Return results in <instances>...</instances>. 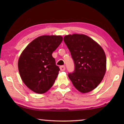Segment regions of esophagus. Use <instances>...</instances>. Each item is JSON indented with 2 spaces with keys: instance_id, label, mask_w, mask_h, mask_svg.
<instances>
[{
  "instance_id": "34e87169",
  "label": "esophagus",
  "mask_w": 124,
  "mask_h": 124,
  "mask_svg": "<svg viewBox=\"0 0 124 124\" xmlns=\"http://www.w3.org/2000/svg\"><path fill=\"white\" fill-rule=\"evenodd\" d=\"M60 70L61 71H64V70H66V67H65V66H60Z\"/></svg>"
}]
</instances>
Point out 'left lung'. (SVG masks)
<instances>
[{
	"mask_svg": "<svg viewBox=\"0 0 124 124\" xmlns=\"http://www.w3.org/2000/svg\"><path fill=\"white\" fill-rule=\"evenodd\" d=\"M64 41L70 52L75 70L68 74L74 86L81 93L91 91L103 79L107 60L102 47L85 34L65 35Z\"/></svg>",
	"mask_w": 124,
	"mask_h": 124,
	"instance_id": "8db88e82",
	"label": "left lung"
}]
</instances>
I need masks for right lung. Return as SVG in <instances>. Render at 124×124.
<instances>
[{"label":"right lung","mask_w":124,"mask_h":124,"mask_svg":"<svg viewBox=\"0 0 124 124\" xmlns=\"http://www.w3.org/2000/svg\"><path fill=\"white\" fill-rule=\"evenodd\" d=\"M61 35H42L33 40L21 54L18 68L23 82L32 91L44 93L55 81L60 68L52 54L62 43Z\"/></svg>","instance_id":"right-lung-1"}]
</instances>
